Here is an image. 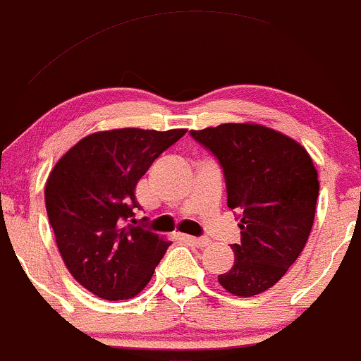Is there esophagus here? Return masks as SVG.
Listing matches in <instances>:
<instances>
[{"instance_id":"esophagus-1","label":"esophagus","mask_w":361,"mask_h":361,"mask_svg":"<svg viewBox=\"0 0 361 361\" xmlns=\"http://www.w3.org/2000/svg\"><path fill=\"white\" fill-rule=\"evenodd\" d=\"M180 238L184 241H188V243L195 245V247H207V245H210V240H208V238H196L188 235H180Z\"/></svg>"}]
</instances>
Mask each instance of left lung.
Returning <instances> with one entry per match:
<instances>
[{
  "instance_id": "8db88e82",
  "label": "left lung",
  "mask_w": 361,
  "mask_h": 361,
  "mask_svg": "<svg viewBox=\"0 0 361 361\" xmlns=\"http://www.w3.org/2000/svg\"><path fill=\"white\" fill-rule=\"evenodd\" d=\"M224 170L228 207L240 212L235 264L219 283L238 297L262 293L297 261L317 210L318 172L297 140L257 123L191 130Z\"/></svg>"
}]
</instances>
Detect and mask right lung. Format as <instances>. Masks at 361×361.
I'll return each mask as SVG.
<instances>
[{
	"instance_id": "obj_1",
	"label": "right lung",
	"mask_w": 361,
	"mask_h": 361,
	"mask_svg": "<svg viewBox=\"0 0 361 361\" xmlns=\"http://www.w3.org/2000/svg\"><path fill=\"white\" fill-rule=\"evenodd\" d=\"M188 130L95 132L55 163L44 185L48 221L66 267L106 300L132 299L149 283L170 241L128 224L135 185Z\"/></svg>"
}]
</instances>
